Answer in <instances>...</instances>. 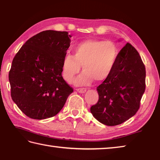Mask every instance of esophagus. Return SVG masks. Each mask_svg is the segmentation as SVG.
Here are the masks:
<instances>
[{
    "mask_svg": "<svg viewBox=\"0 0 160 160\" xmlns=\"http://www.w3.org/2000/svg\"><path fill=\"white\" fill-rule=\"evenodd\" d=\"M76 90L79 93H84L86 91V89L83 88H77Z\"/></svg>",
    "mask_w": 160,
    "mask_h": 160,
    "instance_id": "1",
    "label": "esophagus"
}]
</instances>
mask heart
<instances>
[{"label":"heart","mask_w":160,"mask_h":160,"mask_svg":"<svg viewBox=\"0 0 160 160\" xmlns=\"http://www.w3.org/2000/svg\"><path fill=\"white\" fill-rule=\"evenodd\" d=\"M74 56L67 55L62 61V75L68 83L74 81L82 65L83 72L75 81L78 85H88L93 80L102 82L109 77L116 64L118 50L111 41L86 40L74 47Z\"/></svg>","instance_id":"obj_1"}]
</instances>
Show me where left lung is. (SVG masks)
Wrapping results in <instances>:
<instances>
[{
    "mask_svg": "<svg viewBox=\"0 0 160 160\" xmlns=\"http://www.w3.org/2000/svg\"><path fill=\"white\" fill-rule=\"evenodd\" d=\"M145 89V65L136 49L127 43L112 73L97 87L99 99L90 112L104 125L121 124L136 114Z\"/></svg>",
    "mask_w": 160,
    "mask_h": 160,
    "instance_id": "obj_1",
    "label": "left lung"
}]
</instances>
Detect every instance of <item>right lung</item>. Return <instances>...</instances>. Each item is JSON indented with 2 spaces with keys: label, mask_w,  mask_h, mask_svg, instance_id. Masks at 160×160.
<instances>
[{
  "label": "right lung",
  "mask_w": 160,
  "mask_h": 160,
  "mask_svg": "<svg viewBox=\"0 0 160 160\" xmlns=\"http://www.w3.org/2000/svg\"><path fill=\"white\" fill-rule=\"evenodd\" d=\"M71 37L66 31L40 32L27 40L13 58L9 72L11 97L31 118L56 116L73 92L62 77Z\"/></svg>",
  "instance_id": "add662e5"
}]
</instances>
